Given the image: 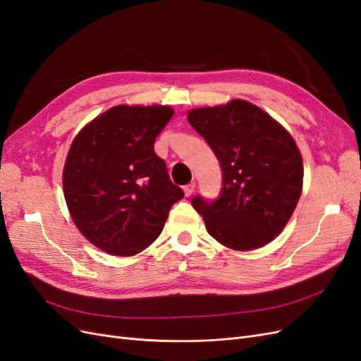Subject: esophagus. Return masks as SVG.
<instances>
[{
	"instance_id": "obj_1",
	"label": "esophagus",
	"mask_w": 361,
	"mask_h": 361,
	"mask_svg": "<svg viewBox=\"0 0 361 361\" xmlns=\"http://www.w3.org/2000/svg\"><path fill=\"white\" fill-rule=\"evenodd\" d=\"M194 191H195V182H191V183L185 185V187H183V192H185V195H187V197H190V195H191Z\"/></svg>"
}]
</instances>
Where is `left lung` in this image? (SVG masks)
Instances as JSON below:
<instances>
[{"label": "left lung", "instance_id": "1", "mask_svg": "<svg viewBox=\"0 0 361 361\" xmlns=\"http://www.w3.org/2000/svg\"><path fill=\"white\" fill-rule=\"evenodd\" d=\"M187 117L223 170L220 199L192 200L207 233L235 251L274 241L302 191V157L289 130L244 99L192 108Z\"/></svg>", "mask_w": 361, "mask_h": 361}]
</instances>
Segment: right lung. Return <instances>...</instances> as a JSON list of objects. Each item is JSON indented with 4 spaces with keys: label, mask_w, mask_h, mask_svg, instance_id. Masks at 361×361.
<instances>
[{
    "label": "right lung",
    "mask_w": 361,
    "mask_h": 361,
    "mask_svg": "<svg viewBox=\"0 0 361 361\" xmlns=\"http://www.w3.org/2000/svg\"><path fill=\"white\" fill-rule=\"evenodd\" d=\"M169 105H116L87 123L69 147L63 192L76 228L111 256H134L162 232L183 197L154 150Z\"/></svg>",
    "instance_id": "1"
}]
</instances>
